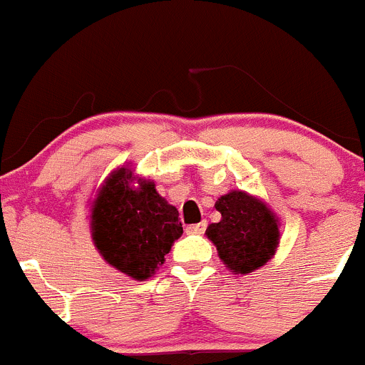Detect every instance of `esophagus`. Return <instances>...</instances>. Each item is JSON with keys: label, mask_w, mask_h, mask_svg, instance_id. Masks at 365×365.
<instances>
[{"label": "esophagus", "mask_w": 365, "mask_h": 365, "mask_svg": "<svg viewBox=\"0 0 365 365\" xmlns=\"http://www.w3.org/2000/svg\"><path fill=\"white\" fill-rule=\"evenodd\" d=\"M207 229V223L202 221V223H196V225H189L187 227V234H203Z\"/></svg>", "instance_id": "esophagus-1"}]
</instances>
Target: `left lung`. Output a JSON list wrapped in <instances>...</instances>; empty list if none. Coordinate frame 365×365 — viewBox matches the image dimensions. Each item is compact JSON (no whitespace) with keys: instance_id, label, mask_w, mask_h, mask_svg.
<instances>
[{"instance_id":"obj_1","label":"left lung","mask_w":365,"mask_h":365,"mask_svg":"<svg viewBox=\"0 0 365 365\" xmlns=\"http://www.w3.org/2000/svg\"><path fill=\"white\" fill-rule=\"evenodd\" d=\"M220 223L207 227V237L234 274H250L274 257L279 223L264 202L245 190H230L216 202Z\"/></svg>"}]
</instances>
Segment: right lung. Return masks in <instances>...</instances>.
<instances>
[{
  "instance_id": "1",
  "label": "right lung",
  "mask_w": 365,
  "mask_h": 365,
  "mask_svg": "<svg viewBox=\"0 0 365 365\" xmlns=\"http://www.w3.org/2000/svg\"><path fill=\"white\" fill-rule=\"evenodd\" d=\"M120 167L106 178L91 203V240L108 264L144 281L165 261L173 243L183 234L176 207L155 189V182L138 178Z\"/></svg>"
}]
</instances>
